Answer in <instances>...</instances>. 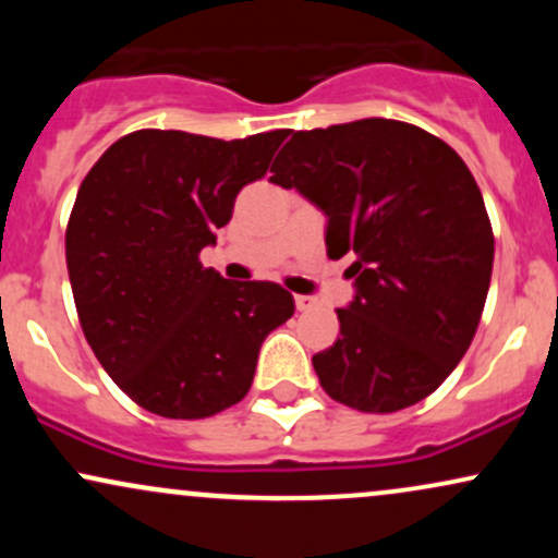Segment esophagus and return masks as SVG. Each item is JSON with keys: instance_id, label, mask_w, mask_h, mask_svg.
Here are the masks:
<instances>
[{"instance_id": "34e87169", "label": "esophagus", "mask_w": 558, "mask_h": 558, "mask_svg": "<svg viewBox=\"0 0 558 558\" xmlns=\"http://www.w3.org/2000/svg\"><path fill=\"white\" fill-rule=\"evenodd\" d=\"M293 301H296L299 312H306V310H312V306H315V299H312V296H293Z\"/></svg>"}]
</instances>
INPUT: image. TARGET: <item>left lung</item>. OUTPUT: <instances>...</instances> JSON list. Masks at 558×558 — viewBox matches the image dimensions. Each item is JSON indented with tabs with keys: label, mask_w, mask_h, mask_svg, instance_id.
Segmentation results:
<instances>
[{
	"label": "left lung",
	"mask_w": 558,
	"mask_h": 558,
	"mask_svg": "<svg viewBox=\"0 0 558 558\" xmlns=\"http://www.w3.org/2000/svg\"><path fill=\"white\" fill-rule=\"evenodd\" d=\"M272 183L328 215V257L354 254L341 336L312 356L332 401L390 414L433 393L475 338L493 272V228L464 159L386 118L293 133Z\"/></svg>",
	"instance_id": "left-lung-1"
}]
</instances>
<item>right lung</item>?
Here are the masks:
<instances>
[{"label":"right lung","mask_w":558,"mask_h":558,"mask_svg":"<svg viewBox=\"0 0 558 558\" xmlns=\"http://www.w3.org/2000/svg\"><path fill=\"white\" fill-rule=\"evenodd\" d=\"M286 138L144 128L83 178L65 230L75 310L96 360L146 412L204 420L239 403L262 341L293 315L283 286L226 280L198 262Z\"/></svg>","instance_id":"right-lung-1"}]
</instances>
